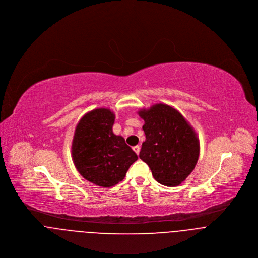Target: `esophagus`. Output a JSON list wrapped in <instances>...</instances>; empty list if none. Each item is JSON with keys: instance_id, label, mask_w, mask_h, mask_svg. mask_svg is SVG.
I'll return each mask as SVG.
<instances>
[{"instance_id": "1", "label": "esophagus", "mask_w": 258, "mask_h": 258, "mask_svg": "<svg viewBox=\"0 0 258 258\" xmlns=\"http://www.w3.org/2000/svg\"><path fill=\"white\" fill-rule=\"evenodd\" d=\"M133 150L135 151V153H136L137 155H139V154H140V152H141V148H140V146H136V147H134V148H133Z\"/></svg>"}]
</instances>
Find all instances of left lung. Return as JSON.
Instances as JSON below:
<instances>
[{
	"instance_id": "8db88e82",
	"label": "left lung",
	"mask_w": 258,
	"mask_h": 258,
	"mask_svg": "<svg viewBox=\"0 0 258 258\" xmlns=\"http://www.w3.org/2000/svg\"><path fill=\"white\" fill-rule=\"evenodd\" d=\"M145 120L146 141L140 157L162 185L177 186L195 169L200 156V140L194 127L174 107L156 103L139 111Z\"/></svg>"
}]
</instances>
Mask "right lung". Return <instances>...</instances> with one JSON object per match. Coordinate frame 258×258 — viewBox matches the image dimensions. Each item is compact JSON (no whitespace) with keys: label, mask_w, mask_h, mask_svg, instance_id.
Returning <instances> with one entry per match:
<instances>
[{"label":"right lung","mask_w":258,"mask_h":258,"mask_svg":"<svg viewBox=\"0 0 258 258\" xmlns=\"http://www.w3.org/2000/svg\"><path fill=\"white\" fill-rule=\"evenodd\" d=\"M114 113L96 108L79 121L72 144L76 168L87 180L103 187L121 181L138 155L120 136L112 133Z\"/></svg>","instance_id":"add662e5"}]
</instances>
